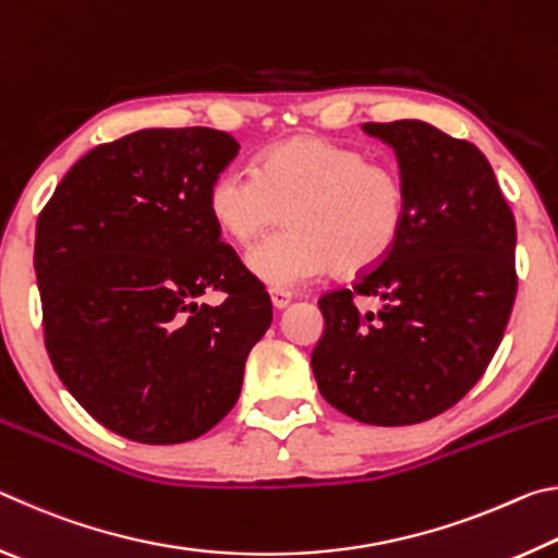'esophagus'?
<instances>
[{
    "mask_svg": "<svg viewBox=\"0 0 558 558\" xmlns=\"http://www.w3.org/2000/svg\"><path fill=\"white\" fill-rule=\"evenodd\" d=\"M270 300L276 310H286L292 300V292L290 290H270Z\"/></svg>",
    "mask_w": 558,
    "mask_h": 558,
    "instance_id": "esophagus-1",
    "label": "esophagus"
}]
</instances>
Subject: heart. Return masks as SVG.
Here are the masks:
<instances>
[{
  "label": "heart",
  "instance_id": "obj_1",
  "mask_svg": "<svg viewBox=\"0 0 558 558\" xmlns=\"http://www.w3.org/2000/svg\"><path fill=\"white\" fill-rule=\"evenodd\" d=\"M209 214L248 245L286 219L290 229L248 253L270 290L295 288L335 268L359 276L389 258L409 221V189L391 165L317 135L290 137L260 157L258 172L229 167L209 186Z\"/></svg>",
  "mask_w": 558,
  "mask_h": 558
}]
</instances>
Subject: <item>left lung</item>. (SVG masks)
Segmentation results:
<instances>
[{
    "mask_svg": "<svg viewBox=\"0 0 558 558\" xmlns=\"http://www.w3.org/2000/svg\"><path fill=\"white\" fill-rule=\"evenodd\" d=\"M393 147L409 221L389 258L319 298L310 364L329 405L369 426L448 411L493 362L517 295V226L493 167L468 140L421 120L366 122ZM356 296H379L362 314Z\"/></svg>",
    "mask_w": 558,
    "mask_h": 558,
    "instance_id": "left-lung-1",
    "label": "left lung"
}]
</instances>
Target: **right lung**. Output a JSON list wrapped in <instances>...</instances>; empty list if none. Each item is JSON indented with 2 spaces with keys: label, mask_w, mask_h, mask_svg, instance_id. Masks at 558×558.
Masks as SVG:
<instances>
[{
  "label": "right lung",
  "mask_w": 558,
  "mask_h": 558,
  "mask_svg": "<svg viewBox=\"0 0 558 558\" xmlns=\"http://www.w3.org/2000/svg\"><path fill=\"white\" fill-rule=\"evenodd\" d=\"M239 149L211 128L132 132L81 157L36 221L46 352L122 438L172 446L211 430L272 323L266 288L206 204ZM209 289L221 306L195 302Z\"/></svg>",
  "instance_id": "add662e5"
}]
</instances>
